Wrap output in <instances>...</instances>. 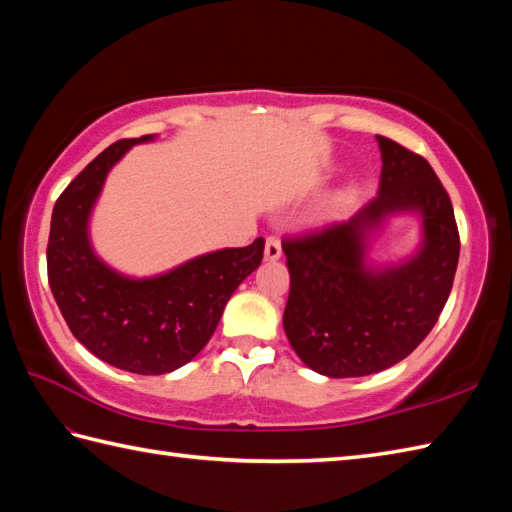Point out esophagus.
<instances>
[{
	"instance_id": "esophagus-1",
	"label": "esophagus",
	"mask_w": 512,
	"mask_h": 512,
	"mask_svg": "<svg viewBox=\"0 0 512 512\" xmlns=\"http://www.w3.org/2000/svg\"><path fill=\"white\" fill-rule=\"evenodd\" d=\"M264 255H266V259H270V262H275V259L281 257V239L277 235H268L266 237Z\"/></svg>"
}]
</instances>
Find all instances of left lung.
<instances>
[{
  "mask_svg": "<svg viewBox=\"0 0 512 512\" xmlns=\"http://www.w3.org/2000/svg\"><path fill=\"white\" fill-rule=\"evenodd\" d=\"M380 191L352 220L281 242L290 273L284 330L292 350L330 378L376 374L422 343L447 303L460 257V233L447 189L420 154L378 136ZM394 210H420L425 246L385 274L362 266V237Z\"/></svg>",
  "mask_w": 512,
  "mask_h": 512,
  "instance_id": "left-lung-1",
  "label": "left lung"
}]
</instances>
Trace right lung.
<instances>
[{"instance_id":"right-lung-1","label":"right lung","mask_w":512,"mask_h":512,"mask_svg":"<svg viewBox=\"0 0 512 512\" xmlns=\"http://www.w3.org/2000/svg\"><path fill=\"white\" fill-rule=\"evenodd\" d=\"M154 136L125 138L96 156L52 211L48 281L70 332L101 361L132 374H167L209 343L237 286L262 264L264 239L195 257L167 275L127 279L92 253L88 217L107 171Z\"/></svg>"}]
</instances>
